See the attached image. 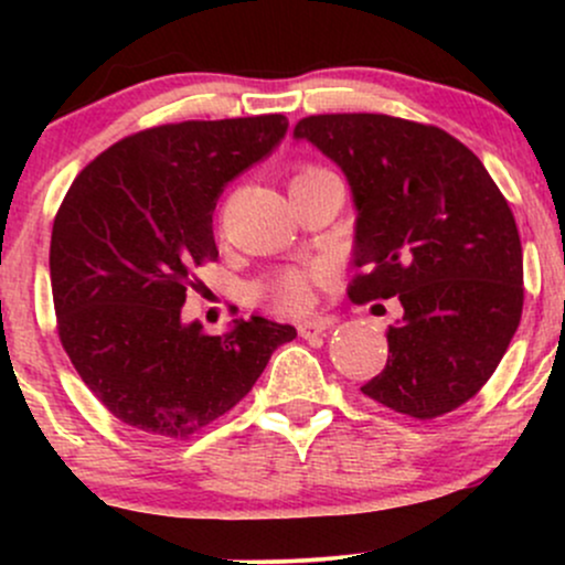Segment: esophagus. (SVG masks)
I'll list each match as a JSON object with an SVG mask.
<instances>
[{
  "mask_svg": "<svg viewBox=\"0 0 565 565\" xmlns=\"http://www.w3.org/2000/svg\"><path fill=\"white\" fill-rule=\"evenodd\" d=\"M327 329H329V323H327V321H319V319L297 323V332H300V337H305V340H308V337L327 334Z\"/></svg>",
  "mask_w": 565,
  "mask_h": 565,
  "instance_id": "1",
  "label": "esophagus"
}]
</instances>
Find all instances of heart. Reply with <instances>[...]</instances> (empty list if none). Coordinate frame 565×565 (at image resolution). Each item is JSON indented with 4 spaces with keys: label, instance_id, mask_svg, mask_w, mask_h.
I'll return each mask as SVG.
<instances>
[{
    "label": "heart",
    "instance_id": "obj_1",
    "mask_svg": "<svg viewBox=\"0 0 565 565\" xmlns=\"http://www.w3.org/2000/svg\"><path fill=\"white\" fill-rule=\"evenodd\" d=\"M323 170H316V167H308L297 178H308V174H316ZM295 178V180H297ZM329 270L327 268H310V270H289V274H281L276 281L268 284V297L274 302L276 310L281 313H302L313 305L316 287L319 284H327Z\"/></svg>",
    "mask_w": 565,
    "mask_h": 565
}]
</instances>
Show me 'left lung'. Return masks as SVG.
<instances>
[{"mask_svg":"<svg viewBox=\"0 0 565 565\" xmlns=\"http://www.w3.org/2000/svg\"><path fill=\"white\" fill-rule=\"evenodd\" d=\"M345 174L353 199L350 300L398 297L387 364L361 391L433 419L494 374L523 310V249L481 159L438 127L385 114H321L295 127Z\"/></svg>","mask_w":565,"mask_h":565,"instance_id":"left-lung-1","label":"left lung"}]
</instances>
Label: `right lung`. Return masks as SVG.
Masks as SVG:
<instances>
[{
  "mask_svg": "<svg viewBox=\"0 0 565 565\" xmlns=\"http://www.w3.org/2000/svg\"><path fill=\"white\" fill-rule=\"evenodd\" d=\"M287 129L281 114L153 127L103 151L68 188L50 242L57 334L121 423L188 438L231 412L297 337L263 316L217 337L183 319L191 270L217 260L220 193Z\"/></svg>",
  "mask_w": 565,
  "mask_h": 565,
  "instance_id": "1",
  "label": "right lung"
}]
</instances>
